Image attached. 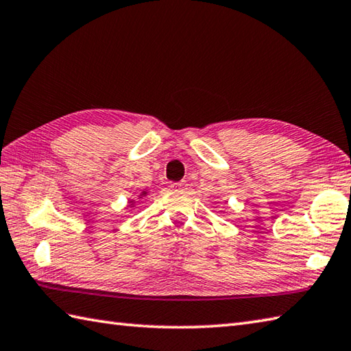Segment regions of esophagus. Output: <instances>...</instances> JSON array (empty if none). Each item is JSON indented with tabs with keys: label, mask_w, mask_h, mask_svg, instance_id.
<instances>
[{
	"label": "esophagus",
	"mask_w": 351,
	"mask_h": 351,
	"mask_svg": "<svg viewBox=\"0 0 351 351\" xmlns=\"http://www.w3.org/2000/svg\"><path fill=\"white\" fill-rule=\"evenodd\" d=\"M185 187H187V182H185V181L171 184V189H173V190H184Z\"/></svg>",
	"instance_id": "1"
}]
</instances>
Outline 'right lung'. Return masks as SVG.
<instances>
[{"label":"right lung","mask_w":351,"mask_h":351,"mask_svg":"<svg viewBox=\"0 0 351 351\" xmlns=\"http://www.w3.org/2000/svg\"><path fill=\"white\" fill-rule=\"evenodd\" d=\"M146 195V191H143V193H141V196H145Z\"/></svg>","instance_id":"add662e5"}]
</instances>
